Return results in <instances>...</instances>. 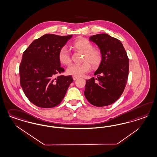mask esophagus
Returning a JSON list of instances; mask_svg holds the SVG:
<instances>
[{"label":"esophagus","instance_id":"esophagus-1","mask_svg":"<svg viewBox=\"0 0 157 157\" xmlns=\"http://www.w3.org/2000/svg\"><path fill=\"white\" fill-rule=\"evenodd\" d=\"M78 78V77H77V76H73V79L74 80H76Z\"/></svg>","mask_w":157,"mask_h":157}]
</instances>
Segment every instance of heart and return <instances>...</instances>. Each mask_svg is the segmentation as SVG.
<instances>
[{
    "instance_id": "obj_1",
    "label": "heart",
    "mask_w": 157,
    "mask_h": 157,
    "mask_svg": "<svg viewBox=\"0 0 157 157\" xmlns=\"http://www.w3.org/2000/svg\"><path fill=\"white\" fill-rule=\"evenodd\" d=\"M73 47L84 54L82 57L83 63L79 65L73 64L67 67L66 72L68 75L75 76H81L90 71L91 65L97 67L101 62V51L93 48L91 42L86 39H80L75 41ZM58 59L62 64L67 65L71 62V56L69 51L65 46L61 48L58 52Z\"/></svg>"
}]
</instances>
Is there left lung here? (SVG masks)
Wrapping results in <instances>:
<instances>
[{"instance_id":"obj_1","label":"left lung","mask_w":157,"mask_h":157,"mask_svg":"<svg viewBox=\"0 0 157 157\" xmlns=\"http://www.w3.org/2000/svg\"><path fill=\"white\" fill-rule=\"evenodd\" d=\"M90 40L96 43L101 52V64L94 77L86 80L84 95L97 107L110 105L121 96L127 84L129 59L121 42L101 33L92 36Z\"/></svg>"}]
</instances>
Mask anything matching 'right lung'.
Masks as SVG:
<instances>
[{"instance_id":"1","label":"right lung","mask_w":157,"mask_h":157,"mask_svg":"<svg viewBox=\"0 0 157 157\" xmlns=\"http://www.w3.org/2000/svg\"><path fill=\"white\" fill-rule=\"evenodd\" d=\"M71 37L46 34L33 41L23 52L20 65L21 86L36 106L58 105L73 81L71 76H58L64 71L58 59L59 51Z\"/></svg>"}]
</instances>
